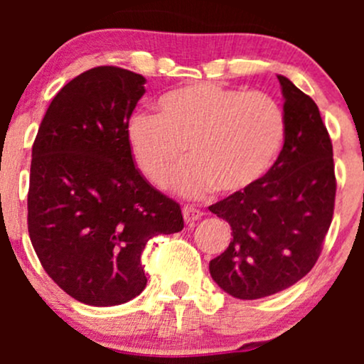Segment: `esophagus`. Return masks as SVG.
Here are the masks:
<instances>
[{
  "label": "esophagus",
  "instance_id": "1",
  "mask_svg": "<svg viewBox=\"0 0 364 364\" xmlns=\"http://www.w3.org/2000/svg\"><path fill=\"white\" fill-rule=\"evenodd\" d=\"M202 215H203V212L198 210V208L193 207V205L183 207V217H185L186 224H193L195 220H198Z\"/></svg>",
  "mask_w": 364,
  "mask_h": 364
}]
</instances>
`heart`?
<instances>
[{"label": "heart", "mask_w": 364, "mask_h": 364, "mask_svg": "<svg viewBox=\"0 0 364 364\" xmlns=\"http://www.w3.org/2000/svg\"><path fill=\"white\" fill-rule=\"evenodd\" d=\"M128 144L135 164L154 185L186 196L212 190L240 195L272 169L286 139V116L272 95L245 92L219 83H191L166 92L157 116L135 114L128 123Z\"/></svg>", "instance_id": "1"}]
</instances>
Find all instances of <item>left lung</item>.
Segmentation results:
<instances>
[{
  "label": "left lung",
  "instance_id": "left-lung-1",
  "mask_svg": "<svg viewBox=\"0 0 364 364\" xmlns=\"http://www.w3.org/2000/svg\"><path fill=\"white\" fill-rule=\"evenodd\" d=\"M277 78L286 116L277 161L248 191L208 207L232 229L231 243L208 269L237 299L265 298L303 279L318 260L333 215L332 141L318 106L289 78Z\"/></svg>",
  "mask_w": 364,
  "mask_h": 364
}]
</instances>
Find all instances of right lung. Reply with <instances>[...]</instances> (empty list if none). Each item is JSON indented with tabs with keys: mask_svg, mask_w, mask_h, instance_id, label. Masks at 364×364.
<instances>
[{
	"mask_svg": "<svg viewBox=\"0 0 364 364\" xmlns=\"http://www.w3.org/2000/svg\"><path fill=\"white\" fill-rule=\"evenodd\" d=\"M144 83L118 66L87 70L54 95L32 147V246L49 277L90 306L139 296L147 241L185 225L179 203L149 185L129 150Z\"/></svg>",
	"mask_w": 364,
	"mask_h": 364,
	"instance_id": "right-lung-1",
	"label": "right lung"
}]
</instances>
